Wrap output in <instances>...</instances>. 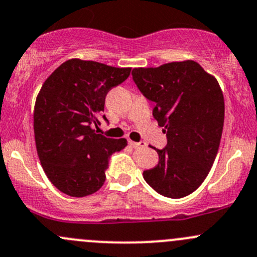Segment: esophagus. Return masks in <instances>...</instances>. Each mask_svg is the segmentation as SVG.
Returning a JSON list of instances; mask_svg holds the SVG:
<instances>
[{
    "label": "esophagus",
    "mask_w": 257,
    "mask_h": 257,
    "mask_svg": "<svg viewBox=\"0 0 257 257\" xmlns=\"http://www.w3.org/2000/svg\"><path fill=\"white\" fill-rule=\"evenodd\" d=\"M129 144H131L133 148H145L147 147V143H145V142H139V143H136V142L129 141Z\"/></svg>",
    "instance_id": "esophagus-1"
}]
</instances>
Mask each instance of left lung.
I'll return each mask as SVG.
<instances>
[{"label": "left lung", "instance_id": "left-lung-1", "mask_svg": "<svg viewBox=\"0 0 257 257\" xmlns=\"http://www.w3.org/2000/svg\"><path fill=\"white\" fill-rule=\"evenodd\" d=\"M132 76L167 129V147L158 149L159 163L143 173L145 181L167 198L188 196L203 184L217 155L225 115L221 88L194 61L134 68Z\"/></svg>", "mask_w": 257, "mask_h": 257}]
</instances>
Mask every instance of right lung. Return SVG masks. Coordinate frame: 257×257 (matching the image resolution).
<instances>
[{
  "instance_id": "1",
  "label": "right lung",
  "mask_w": 257,
  "mask_h": 257,
  "mask_svg": "<svg viewBox=\"0 0 257 257\" xmlns=\"http://www.w3.org/2000/svg\"><path fill=\"white\" fill-rule=\"evenodd\" d=\"M129 74L131 68L69 59L43 83L33 113L36 147L46 175L62 193L82 198L99 190L110 157L128 145L92 128L100 124L107 93Z\"/></svg>"
}]
</instances>
